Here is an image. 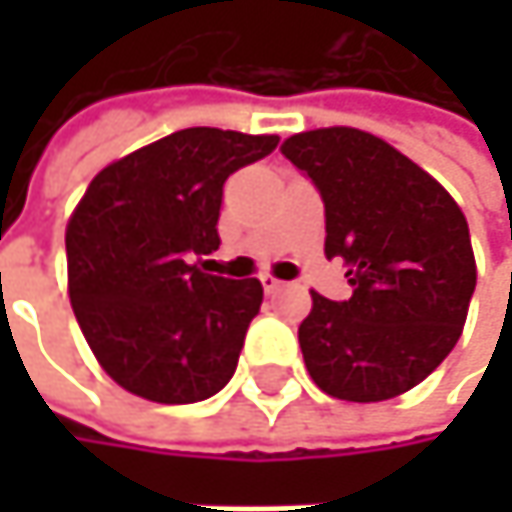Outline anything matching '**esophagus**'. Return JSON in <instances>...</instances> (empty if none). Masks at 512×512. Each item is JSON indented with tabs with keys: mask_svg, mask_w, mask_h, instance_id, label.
Instances as JSON below:
<instances>
[{
	"mask_svg": "<svg viewBox=\"0 0 512 512\" xmlns=\"http://www.w3.org/2000/svg\"><path fill=\"white\" fill-rule=\"evenodd\" d=\"M260 284H263V290H266V293H275V290H281V287H284V281H278V278H275V275H269V272H263V275H260Z\"/></svg>",
	"mask_w": 512,
	"mask_h": 512,
	"instance_id": "obj_1",
	"label": "esophagus"
}]
</instances>
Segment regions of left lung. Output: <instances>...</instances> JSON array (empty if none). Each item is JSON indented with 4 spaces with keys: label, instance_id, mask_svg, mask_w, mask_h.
I'll return each mask as SVG.
<instances>
[{
    "label": "left lung",
    "instance_id": "8db88e82",
    "mask_svg": "<svg viewBox=\"0 0 512 512\" xmlns=\"http://www.w3.org/2000/svg\"><path fill=\"white\" fill-rule=\"evenodd\" d=\"M326 207V257H344L353 296L311 293L299 347L317 388L350 403L391 400L424 382L457 347L477 284L468 222L409 156L326 127L281 145Z\"/></svg>",
    "mask_w": 512,
    "mask_h": 512
}]
</instances>
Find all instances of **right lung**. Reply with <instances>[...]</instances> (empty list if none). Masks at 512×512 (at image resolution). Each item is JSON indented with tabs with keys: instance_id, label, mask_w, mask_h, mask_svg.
Here are the masks:
<instances>
[{
	"instance_id": "right-lung-1",
	"label": "right lung",
	"mask_w": 512,
	"mask_h": 512,
	"mask_svg": "<svg viewBox=\"0 0 512 512\" xmlns=\"http://www.w3.org/2000/svg\"><path fill=\"white\" fill-rule=\"evenodd\" d=\"M278 136L177 130L106 165L76 204L67 293L100 367L154 403H198L228 385L263 302L257 278L207 275L225 180Z\"/></svg>"
}]
</instances>
